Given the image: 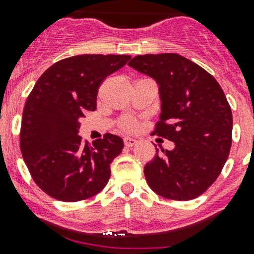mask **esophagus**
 Wrapping results in <instances>:
<instances>
[{"label": "esophagus", "mask_w": 254, "mask_h": 254, "mask_svg": "<svg viewBox=\"0 0 254 254\" xmlns=\"http://www.w3.org/2000/svg\"><path fill=\"white\" fill-rule=\"evenodd\" d=\"M123 142H125V145L127 147H132L133 145H136V143H137V140H134V138H132V137H125L123 138Z\"/></svg>", "instance_id": "34e87169"}]
</instances>
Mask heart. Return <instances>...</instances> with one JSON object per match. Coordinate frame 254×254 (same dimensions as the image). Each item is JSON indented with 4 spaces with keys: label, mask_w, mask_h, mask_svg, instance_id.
I'll list each match as a JSON object with an SVG mask.
<instances>
[{
    "label": "heart",
    "mask_w": 254,
    "mask_h": 254,
    "mask_svg": "<svg viewBox=\"0 0 254 254\" xmlns=\"http://www.w3.org/2000/svg\"><path fill=\"white\" fill-rule=\"evenodd\" d=\"M120 127L125 131H133L134 127H136V122L131 118H125L120 122Z\"/></svg>",
    "instance_id": "heart-1"
}]
</instances>
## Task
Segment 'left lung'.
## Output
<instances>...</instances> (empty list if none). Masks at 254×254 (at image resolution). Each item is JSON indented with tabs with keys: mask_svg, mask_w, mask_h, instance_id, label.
I'll list each match as a JSON object with an SVG mask.
<instances>
[{
	"mask_svg": "<svg viewBox=\"0 0 254 254\" xmlns=\"http://www.w3.org/2000/svg\"><path fill=\"white\" fill-rule=\"evenodd\" d=\"M128 66L159 85L161 113L152 134L174 142L170 151L156 149L145 165L147 185L165 198H196L220 176L232 147L233 116L223 89L177 53L136 56Z\"/></svg>",
	"mask_w": 254,
	"mask_h": 254,
	"instance_id": "obj_1",
	"label": "left lung"
}]
</instances>
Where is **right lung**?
Listing matches in <instances>:
<instances>
[{
    "label": "right lung",
    "instance_id": "add662e5",
    "mask_svg": "<svg viewBox=\"0 0 254 254\" xmlns=\"http://www.w3.org/2000/svg\"><path fill=\"white\" fill-rule=\"evenodd\" d=\"M129 58L73 56L52 64L35 82L22 112L20 149L31 177L48 196L76 202L107 186L123 140L105 133L93 145L82 142L80 118L95 111L99 85Z\"/></svg>",
    "mask_w": 254,
    "mask_h": 254
}]
</instances>
